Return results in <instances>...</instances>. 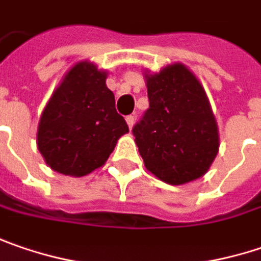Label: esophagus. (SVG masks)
Here are the masks:
<instances>
[{"mask_svg":"<svg viewBox=\"0 0 261 261\" xmlns=\"http://www.w3.org/2000/svg\"><path fill=\"white\" fill-rule=\"evenodd\" d=\"M125 121H127V124H128V127L133 128V125H134V122H136V116L134 115H128L125 118Z\"/></svg>","mask_w":261,"mask_h":261,"instance_id":"1","label":"esophagus"}]
</instances>
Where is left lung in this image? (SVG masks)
<instances>
[{"instance_id":"left-lung-1","label":"left lung","mask_w":261,"mask_h":261,"mask_svg":"<svg viewBox=\"0 0 261 261\" xmlns=\"http://www.w3.org/2000/svg\"><path fill=\"white\" fill-rule=\"evenodd\" d=\"M145 78L149 109L133 127L145 167L173 186L202 177L220 146L204 87L181 63Z\"/></svg>"}]
</instances>
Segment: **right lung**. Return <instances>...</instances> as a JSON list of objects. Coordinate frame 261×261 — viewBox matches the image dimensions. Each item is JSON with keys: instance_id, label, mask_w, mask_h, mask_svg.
<instances>
[{"instance_id": "obj_1", "label": "right lung", "mask_w": 261, "mask_h": 261, "mask_svg": "<svg viewBox=\"0 0 261 261\" xmlns=\"http://www.w3.org/2000/svg\"><path fill=\"white\" fill-rule=\"evenodd\" d=\"M108 72L80 62L54 90L39 119L37 145L47 165L65 176L83 177L108 161L128 133L106 87Z\"/></svg>"}]
</instances>
